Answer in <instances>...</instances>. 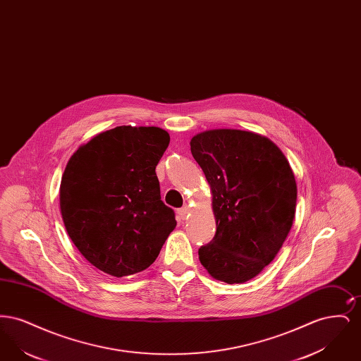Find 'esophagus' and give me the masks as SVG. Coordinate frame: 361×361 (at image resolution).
Wrapping results in <instances>:
<instances>
[{"instance_id":"1","label":"esophagus","mask_w":361,"mask_h":361,"mask_svg":"<svg viewBox=\"0 0 361 361\" xmlns=\"http://www.w3.org/2000/svg\"><path fill=\"white\" fill-rule=\"evenodd\" d=\"M189 212H190V207L187 206V204L184 207H181V208L177 211V214H178V218H180V219H185V218L188 216Z\"/></svg>"}]
</instances>
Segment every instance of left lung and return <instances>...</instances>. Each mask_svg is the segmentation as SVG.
<instances>
[{
  "label": "left lung",
  "mask_w": 361,
  "mask_h": 361,
  "mask_svg": "<svg viewBox=\"0 0 361 361\" xmlns=\"http://www.w3.org/2000/svg\"><path fill=\"white\" fill-rule=\"evenodd\" d=\"M216 222L199 259L215 280L245 283L269 265L291 230L298 188L291 165L269 137L234 128L192 137Z\"/></svg>",
  "instance_id": "obj_1"
}]
</instances>
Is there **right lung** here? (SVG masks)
<instances>
[{
	"instance_id": "right-lung-1",
	"label": "right lung",
	"mask_w": 361,
	"mask_h": 361,
	"mask_svg": "<svg viewBox=\"0 0 361 361\" xmlns=\"http://www.w3.org/2000/svg\"><path fill=\"white\" fill-rule=\"evenodd\" d=\"M169 142L159 127L119 126L68 161L59 187L63 224L80 253L106 275L149 268L177 224L155 174Z\"/></svg>"
}]
</instances>
